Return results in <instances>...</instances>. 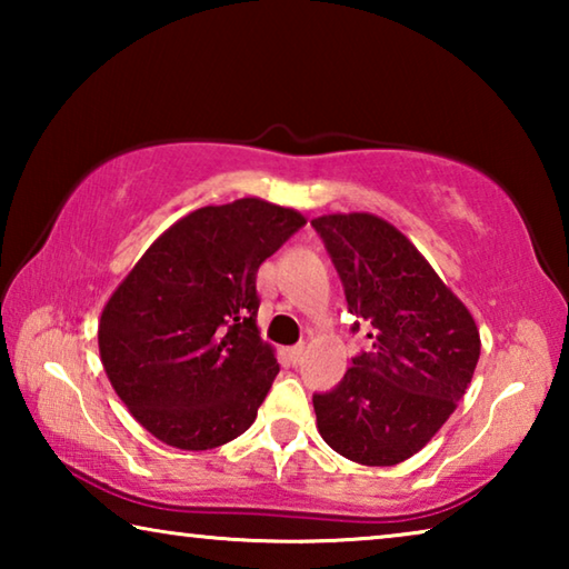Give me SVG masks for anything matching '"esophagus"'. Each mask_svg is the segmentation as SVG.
<instances>
[{"instance_id": "34e87169", "label": "esophagus", "mask_w": 569, "mask_h": 569, "mask_svg": "<svg viewBox=\"0 0 569 569\" xmlns=\"http://www.w3.org/2000/svg\"><path fill=\"white\" fill-rule=\"evenodd\" d=\"M303 353H306V346L303 343H296V346H291V349H288V359H291V363L296 366V363H301Z\"/></svg>"}]
</instances>
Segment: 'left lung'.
I'll use <instances>...</instances> for the list:
<instances>
[{"instance_id":"left-lung-1","label":"left lung","mask_w":569,"mask_h":569,"mask_svg":"<svg viewBox=\"0 0 569 569\" xmlns=\"http://www.w3.org/2000/svg\"><path fill=\"white\" fill-rule=\"evenodd\" d=\"M371 351L351 359L339 387L313 393L326 445L366 467L409 459L465 397L479 361V331L411 240L371 213L311 220Z\"/></svg>"}]
</instances>
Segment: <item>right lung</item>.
Segmentation results:
<instances>
[{
	"label": "right lung",
	"instance_id": "obj_1",
	"mask_svg": "<svg viewBox=\"0 0 569 569\" xmlns=\"http://www.w3.org/2000/svg\"><path fill=\"white\" fill-rule=\"evenodd\" d=\"M306 218L240 198L192 210L152 243L100 316V359L124 407L168 447L228 445L278 373L256 313L258 268Z\"/></svg>",
	"mask_w": 569,
	"mask_h": 569
}]
</instances>
